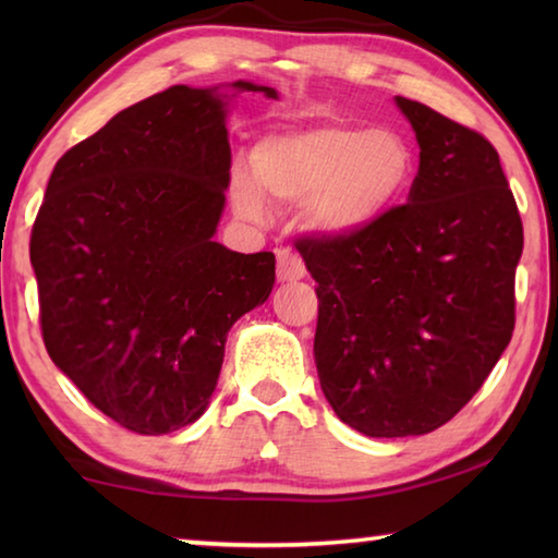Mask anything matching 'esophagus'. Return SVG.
I'll return each mask as SVG.
<instances>
[{
  "instance_id": "34e87169",
  "label": "esophagus",
  "mask_w": 558,
  "mask_h": 558,
  "mask_svg": "<svg viewBox=\"0 0 558 558\" xmlns=\"http://www.w3.org/2000/svg\"><path fill=\"white\" fill-rule=\"evenodd\" d=\"M305 263L292 251H278V280L280 282H295L305 278Z\"/></svg>"
}]
</instances>
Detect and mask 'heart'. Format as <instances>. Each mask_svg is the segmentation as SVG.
Instances as JSON below:
<instances>
[{
	"mask_svg": "<svg viewBox=\"0 0 558 558\" xmlns=\"http://www.w3.org/2000/svg\"><path fill=\"white\" fill-rule=\"evenodd\" d=\"M251 172L235 169V209L258 219L263 194L302 204L305 219L327 235H352L379 223L411 184L413 159L391 130L315 120L272 130L251 153Z\"/></svg>",
	"mask_w": 558,
	"mask_h": 558,
	"instance_id": "b5f03b06",
	"label": "heart"
}]
</instances>
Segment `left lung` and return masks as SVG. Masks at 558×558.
Here are the masks:
<instances>
[{"label":"left lung","instance_id":"1","mask_svg":"<svg viewBox=\"0 0 558 558\" xmlns=\"http://www.w3.org/2000/svg\"><path fill=\"white\" fill-rule=\"evenodd\" d=\"M393 100L421 147L409 204L359 233L298 241L317 282L319 386L369 438L423 436L477 393L512 339L524 245L497 149Z\"/></svg>","mask_w":558,"mask_h":558}]
</instances>
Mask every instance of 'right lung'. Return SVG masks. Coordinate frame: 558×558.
Listing matches in <instances>:
<instances>
[{"instance_id": "obj_1", "label": "right lung", "mask_w": 558, "mask_h": 558, "mask_svg": "<svg viewBox=\"0 0 558 558\" xmlns=\"http://www.w3.org/2000/svg\"><path fill=\"white\" fill-rule=\"evenodd\" d=\"M172 86L120 110L56 162L34 221L53 364L122 428L162 436L209 409L239 317L268 300L276 256L214 241L231 182L235 93Z\"/></svg>"}]
</instances>
